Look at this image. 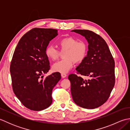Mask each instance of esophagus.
I'll list each match as a JSON object with an SVG mask.
<instances>
[{
	"mask_svg": "<svg viewBox=\"0 0 130 130\" xmlns=\"http://www.w3.org/2000/svg\"><path fill=\"white\" fill-rule=\"evenodd\" d=\"M61 77L62 78H66V77H67V74H65V73H61Z\"/></svg>",
	"mask_w": 130,
	"mask_h": 130,
	"instance_id": "esophagus-1",
	"label": "esophagus"
}]
</instances>
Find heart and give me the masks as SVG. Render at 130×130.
Returning <instances> with one entry per match:
<instances>
[{"instance_id": "heart-1", "label": "heart", "mask_w": 130, "mask_h": 130, "mask_svg": "<svg viewBox=\"0 0 130 130\" xmlns=\"http://www.w3.org/2000/svg\"><path fill=\"white\" fill-rule=\"evenodd\" d=\"M57 46L63 53V59L55 63L52 66V70L55 72L66 73L73 67L74 62H82L87 57L88 45L84 41H78L71 37H67L59 40ZM46 57L51 61L56 60L60 55V51L51 46H47L45 50Z\"/></svg>"}]
</instances>
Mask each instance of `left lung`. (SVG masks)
I'll return each mask as SVG.
<instances>
[{"label":"left lung","mask_w":130,"mask_h":130,"mask_svg":"<svg viewBox=\"0 0 130 130\" xmlns=\"http://www.w3.org/2000/svg\"><path fill=\"white\" fill-rule=\"evenodd\" d=\"M85 37L88 51L85 60L76 68L78 74L89 76L86 80L76 74L68 76L71 93L78 106L87 109L100 107L108 99L115 83V61L106 41L89 30L71 31Z\"/></svg>","instance_id":"obj_1"}]
</instances>
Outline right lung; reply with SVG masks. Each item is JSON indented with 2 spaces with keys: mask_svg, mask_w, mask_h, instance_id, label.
<instances>
[{
  "mask_svg": "<svg viewBox=\"0 0 130 130\" xmlns=\"http://www.w3.org/2000/svg\"><path fill=\"white\" fill-rule=\"evenodd\" d=\"M57 35V29L33 28L22 37L14 52L10 67L13 92L23 106L33 111L50 106L52 89L61 79L59 73L44 79L43 75L50 69L45 50Z\"/></svg>",
  "mask_w": 130,
  "mask_h": 130,
  "instance_id": "add662e5",
  "label": "right lung"
}]
</instances>
